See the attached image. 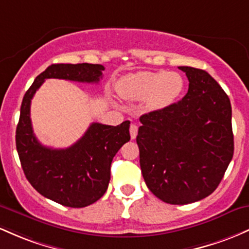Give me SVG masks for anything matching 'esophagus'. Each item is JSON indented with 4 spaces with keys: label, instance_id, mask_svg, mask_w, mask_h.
<instances>
[{
    "label": "esophagus",
    "instance_id": "1",
    "mask_svg": "<svg viewBox=\"0 0 249 249\" xmlns=\"http://www.w3.org/2000/svg\"><path fill=\"white\" fill-rule=\"evenodd\" d=\"M138 125L132 124H130V128H129V132H130V138L132 139H135L136 135H138Z\"/></svg>",
    "mask_w": 249,
    "mask_h": 249
}]
</instances>
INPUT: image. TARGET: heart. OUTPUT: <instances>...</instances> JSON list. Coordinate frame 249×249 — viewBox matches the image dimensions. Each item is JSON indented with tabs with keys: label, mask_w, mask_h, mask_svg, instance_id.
<instances>
[{
	"label": "heart",
	"mask_w": 249,
	"mask_h": 249,
	"mask_svg": "<svg viewBox=\"0 0 249 249\" xmlns=\"http://www.w3.org/2000/svg\"><path fill=\"white\" fill-rule=\"evenodd\" d=\"M185 80L175 71H141L128 75L119 82L117 90L127 100H146L147 107L160 110L169 107L180 97Z\"/></svg>",
	"instance_id": "obj_1"
}]
</instances>
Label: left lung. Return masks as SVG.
I'll list each match as a JSON object with an SVG mask.
<instances>
[{"label": "left lung", "instance_id": "8db88e82", "mask_svg": "<svg viewBox=\"0 0 249 249\" xmlns=\"http://www.w3.org/2000/svg\"><path fill=\"white\" fill-rule=\"evenodd\" d=\"M189 81L181 101L140 117L142 177L156 197L187 205L207 197L233 158L230 97L207 71L178 67Z\"/></svg>", "mask_w": 249, "mask_h": 249}]
</instances>
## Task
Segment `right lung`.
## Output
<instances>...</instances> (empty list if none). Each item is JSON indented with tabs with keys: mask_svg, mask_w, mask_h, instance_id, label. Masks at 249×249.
Returning a JSON list of instances; mask_svg holds the SVG:
<instances>
[{
	"mask_svg": "<svg viewBox=\"0 0 249 249\" xmlns=\"http://www.w3.org/2000/svg\"><path fill=\"white\" fill-rule=\"evenodd\" d=\"M102 71L105 67L101 64H52L34 80L21 105L16 149L24 175L41 195L67 207H86L105 194L113 158L130 140V122L124 121L116 127L93 122L72 146L54 149L41 144L34 135L30 103L44 80L97 83L102 79Z\"/></svg>",
	"mask_w": 249,
	"mask_h": 249,
	"instance_id": "1",
	"label": "right lung"
}]
</instances>
